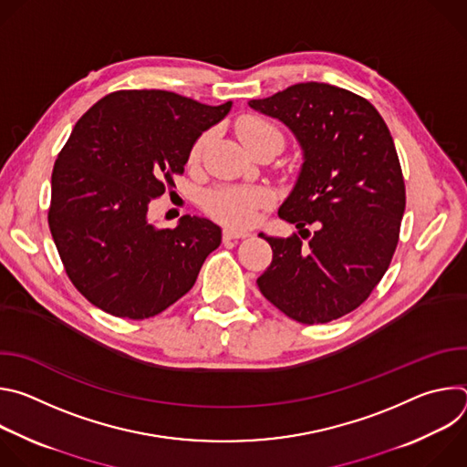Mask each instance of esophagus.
Wrapping results in <instances>:
<instances>
[{
  "label": "esophagus",
  "instance_id": "34e87169",
  "mask_svg": "<svg viewBox=\"0 0 467 467\" xmlns=\"http://www.w3.org/2000/svg\"><path fill=\"white\" fill-rule=\"evenodd\" d=\"M249 233H242V231H234V229H225L223 231V240L229 242V240H240V238H247Z\"/></svg>",
  "mask_w": 467,
  "mask_h": 467
}]
</instances>
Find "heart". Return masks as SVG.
I'll return each instance as SVG.
<instances>
[{
	"instance_id": "obj_1",
	"label": "heart",
	"mask_w": 467,
	"mask_h": 467,
	"mask_svg": "<svg viewBox=\"0 0 467 467\" xmlns=\"http://www.w3.org/2000/svg\"><path fill=\"white\" fill-rule=\"evenodd\" d=\"M236 132L242 144L251 150L254 144L279 137L283 139L281 130L258 116H245L236 123ZM209 135L199 137L197 142L190 150V162H195L202 155ZM272 203V193L264 188H245V186H222L207 192L203 205L205 211L216 218L218 222L231 227H249L256 220V213L262 207Z\"/></svg>"
}]
</instances>
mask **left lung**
<instances>
[{
	"instance_id": "1",
	"label": "left lung",
	"mask_w": 467,
	"mask_h": 467,
	"mask_svg": "<svg viewBox=\"0 0 467 467\" xmlns=\"http://www.w3.org/2000/svg\"><path fill=\"white\" fill-rule=\"evenodd\" d=\"M249 107L283 121L303 151L297 181L279 207V218L301 236L258 234L274 258L256 285L299 323L338 319L369 297L399 242L407 195L388 125L368 99L314 81ZM312 223L314 234L304 229Z\"/></svg>"
}]
</instances>
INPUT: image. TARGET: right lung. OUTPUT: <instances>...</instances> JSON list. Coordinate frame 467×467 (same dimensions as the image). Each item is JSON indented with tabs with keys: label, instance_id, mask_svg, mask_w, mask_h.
Segmentation results:
<instances>
[{
	"label": "right lung",
	"instance_id": "add662e5",
	"mask_svg": "<svg viewBox=\"0 0 467 467\" xmlns=\"http://www.w3.org/2000/svg\"><path fill=\"white\" fill-rule=\"evenodd\" d=\"M231 107L166 90H119L76 123L53 166L47 222L66 274L94 306L146 319L193 286L222 229L197 216L159 229L148 211L175 186L195 140Z\"/></svg>",
	"mask_w": 467,
	"mask_h": 467
}]
</instances>
